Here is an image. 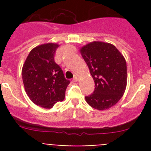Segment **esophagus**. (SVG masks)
I'll return each mask as SVG.
<instances>
[{"mask_svg":"<svg viewBox=\"0 0 151 151\" xmlns=\"http://www.w3.org/2000/svg\"><path fill=\"white\" fill-rule=\"evenodd\" d=\"M78 76H74V78H73V82H77V81H78Z\"/></svg>","mask_w":151,"mask_h":151,"instance_id":"esophagus-1","label":"esophagus"}]
</instances>
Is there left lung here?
Listing matches in <instances>:
<instances>
[{"mask_svg":"<svg viewBox=\"0 0 151 151\" xmlns=\"http://www.w3.org/2000/svg\"><path fill=\"white\" fill-rule=\"evenodd\" d=\"M95 88L85 101L98 110H107L121 99L127 85V66L123 55L114 45L93 41L80 49Z\"/></svg>","mask_w":151,"mask_h":151,"instance_id":"1","label":"left lung"}]
</instances>
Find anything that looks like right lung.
<instances>
[{
    "label": "right lung",
    "mask_w": 151,
    "mask_h": 151,
    "mask_svg": "<svg viewBox=\"0 0 151 151\" xmlns=\"http://www.w3.org/2000/svg\"><path fill=\"white\" fill-rule=\"evenodd\" d=\"M58 47L55 43L35 47L22 66V82L26 94L35 104L45 109H50L57 102L63 101L70 82L54 61Z\"/></svg>",
    "instance_id": "1"
}]
</instances>
